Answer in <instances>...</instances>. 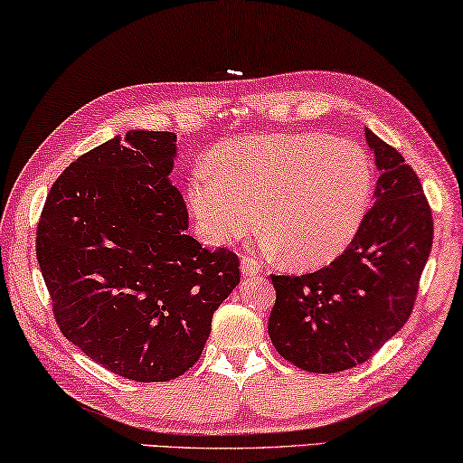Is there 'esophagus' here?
Instances as JSON below:
<instances>
[{
	"label": "esophagus",
	"instance_id": "1",
	"mask_svg": "<svg viewBox=\"0 0 463 463\" xmlns=\"http://www.w3.org/2000/svg\"><path fill=\"white\" fill-rule=\"evenodd\" d=\"M260 270H262L260 262L256 260L254 256H241V275L254 277V275H259Z\"/></svg>",
	"mask_w": 463,
	"mask_h": 463
}]
</instances>
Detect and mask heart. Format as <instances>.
I'll return each instance as SVG.
<instances>
[{"instance_id": "1", "label": "heart", "mask_w": 463, "mask_h": 463, "mask_svg": "<svg viewBox=\"0 0 463 463\" xmlns=\"http://www.w3.org/2000/svg\"><path fill=\"white\" fill-rule=\"evenodd\" d=\"M373 164L351 139L272 133L219 147L199 164L188 201L204 238L227 244L259 222L293 267H320L357 236L373 194Z\"/></svg>"}]
</instances>
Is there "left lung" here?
I'll use <instances>...</instances> for the list:
<instances>
[{"label": "left lung", "instance_id": "8db88e82", "mask_svg": "<svg viewBox=\"0 0 463 463\" xmlns=\"http://www.w3.org/2000/svg\"><path fill=\"white\" fill-rule=\"evenodd\" d=\"M380 178L375 203L338 259L307 275H270L269 336L312 373L361 365L408 322L433 246V215L416 172L369 128Z\"/></svg>", "mask_w": 463, "mask_h": 463}]
</instances>
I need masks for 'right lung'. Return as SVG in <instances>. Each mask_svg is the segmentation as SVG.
<instances>
[{"label":"right lung","instance_id":"1","mask_svg":"<svg viewBox=\"0 0 463 463\" xmlns=\"http://www.w3.org/2000/svg\"><path fill=\"white\" fill-rule=\"evenodd\" d=\"M176 135L128 131L67 165L36 227L59 330L133 382H168L199 361L215 309L240 283L227 248L188 236L168 174Z\"/></svg>","mask_w":463,"mask_h":463}]
</instances>
